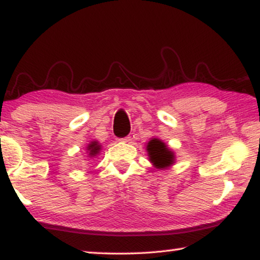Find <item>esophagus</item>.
<instances>
[{
    "label": "esophagus",
    "mask_w": 260,
    "mask_h": 260,
    "mask_svg": "<svg viewBox=\"0 0 260 260\" xmlns=\"http://www.w3.org/2000/svg\"><path fill=\"white\" fill-rule=\"evenodd\" d=\"M121 141H122V142H129V141H131V137L123 138V139H121Z\"/></svg>",
    "instance_id": "1"
}]
</instances>
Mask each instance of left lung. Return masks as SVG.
Here are the masks:
<instances>
[{
  "label": "left lung",
  "mask_w": 260,
  "mask_h": 260,
  "mask_svg": "<svg viewBox=\"0 0 260 260\" xmlns=\"http://www.w3.org/2000/svg\"><path fill=\"white\" fill-rule=\"evenodd\" d=\"M146 150L150 163L159 170L170 168L176 162L175 152L160 139L151 138L150 141L147 143Z\"/></svg>",
  "instance_id": "8db88e82"
}]
</instances>
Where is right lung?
Instances as JSON below:
<instances>
[{"mask_svg": "<svg viewBox=\"0 0 260 260\" xmlns=\"http://www.w3.org/2000/svg\"><path fill=\"white\" fill-rule=\"evenodd\" d=\"M101 148L102 146L100 145V142L98 141H91L88 145V147H86V151L89 152V157H96V156L100 154L101 151Z\"/></svg>", "mask_w": 260, "mask_h": 260, "instance_id": "obj_1", "label": "right lung"}]
</instances>
